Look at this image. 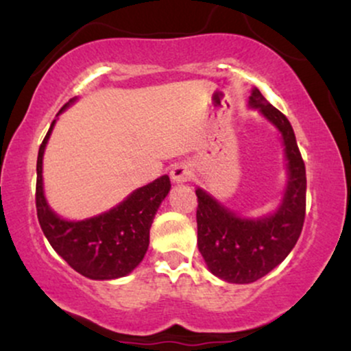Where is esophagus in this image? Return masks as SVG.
Listing matches in <instances>:
<instances>
[{
	"instance_id": "obj_1",
	"label": "esophagus",
	"mask_w": 351,
	"mask_h": 351,
	"mask_svg": "<svg viewBox=\"0 0 351 351\" xmlns=\"http://www.w3.org/2000/svg\"><path fill=\"white\" fill-rule=\"evenodd\" d=\"M170 176L175 183H184V181H189L193 178V170L186 163H176L175 167L171 168Z\"/></svg>"
}]
</instances>
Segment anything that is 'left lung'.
Wrapping results in <instances>:
<instances>
[{"instance_id": "obj_1", "label": "left lung", "mask_w": 351, "mask_h": 351, "mask_svg": "<svg viewBox=\"0 0 351 351\" xmlns=\"http://www.w3.org/2000/svg\"><path fill=\"white\" fill-rule=\"evenodd\" d=\"M247 107L259 110L279 132L287 181L279 204L263 216L239 215L203 188H196L198 249L213 276L231 284H251L277 267L295 245L305 217V165L291 122L256 87Z\"/></svg>"}]
</instances>
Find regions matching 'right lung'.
I'll return each mask as SVG.
<instances>
[{
    "label": "right lung",
    "instance_id": "1",
    "mask_svg": "<svg viewBox=\"0 0 351 351\" xmlns=\"http://www.w3.org/2000/svg\"><path fill=\"white\" fill-rule=\"evenodd\" d=\"M71 99L52 120L38 153L36 208L44 236L56 252L84 277L112 280L128 276L143 261L150 244V228L162 201L170 193L168 175L136 188L108 211L86 219H66L47 203L44 195L43 158L58 117L75 104Z\"/></svg>",
    "mask_w": 351,
    "mask_h": 351
}]
</instances>
